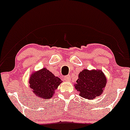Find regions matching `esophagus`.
<instances>
[{
    "instance_id": "obj_1",
    "label": "esophagus",
    "mask_w": 130,
    "mask_h": 130,
    "mask_svg": "<svg viewBox=\"0 0 130 130\" xmlns=\"http://www.w3.org/2000/svg\"><path fill=\"white\" fill-rule=\"evenodd\" d=\"M64 80H65V81H70L71 80V77L70 75H65V77H64Z\"/></svg>"
}]
</instances>
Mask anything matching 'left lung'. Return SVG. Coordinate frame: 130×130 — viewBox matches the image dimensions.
<instances>
[{
    "label": "left lung",
    "mask_w": 130,
    "mask_h": 130,
    "mask_svg": "<svg viewBox=\"0 0 130 130\" xmlns=\"http://www.w3.org/2000/svg\"><path fill=\"white\" fill-rule=\"evenodd\" d=\"M75 88L80 92L82 97L93 100L103 93L106 85L107 79L101 70H83L78 74Z\"/></svg>",
    "instance_id": "8db88e82"
}]
</instances>
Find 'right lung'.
<instances>
[{
	"label": "right lung",
	"mask_w": 130,
	"mask_h": 130,
	"mask_svg": "<svg viewBox=\"0 0 130 130\" xmlns=\"http://www.w3.org/2000/svg\"><path fill=\"white\" fill-rule=\"evenodd\" d=\"M62 82L59 77L44 68L32 74L29 84L36 96L41 99H50Z\"/></svg>",
	"instance_id": "right-lung-1"
}]
</instances>
